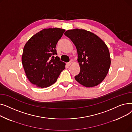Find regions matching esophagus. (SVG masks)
Returning <instances> with one entry per match:
<instances>
[{
	"instance_id": "1",
	"label": "esophagus",
	"mask_w": 132,
	"mask_h": 132,
	"mask_svg": "<svg viewBox=\"0 0 132 132\" xmlns=\"http://www.w3.org/2000/svg\"><path fill=\"white\" fill-rule=\"evenodd\" d=\"M66 65H67V66H71V65H72V62H71V61H70V62H67V63L66 64Z\"/></svg>"
}]
</instances>
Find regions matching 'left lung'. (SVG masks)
Segmentation results:
<instances>
[{
	"label": "left lung",
	"mask_w": 132,
	"mask_h": 132,
	"mask_svg": "<svg viewBox=\"0 0 132 132\" xmlns=\"http://www.w3.org/2000/svg\"><path fill=\"white\" fill-rule=\"evenodd\" d=\"M64 34L73 42L78 52L80 72L75 79L86 87L97 86L105 79L110 67L108 46L96 35L84 29L68 30Z\"/></svg>",
	"instance_id": "8db88e82"
}]
</instances>
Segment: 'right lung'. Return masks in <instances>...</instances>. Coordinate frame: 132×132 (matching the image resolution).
<instances>
[{"mask_svg":"<svg viewBox=\"0 0 132 132\" xmlns=\"http://www.w3.org/2000/svg\"><path fill=\"white\" fill-rule=\"evenodd\" d=\"M65 30L44 29L35 34L25 44L22 56L27 78L37 87L46 88L56 82L65 63L53 55L57 54L55 47Z\"/></svg>","mask_w":132,"mask_h":132,"instance_id":"1","label":"right lung"}]
</instances>
